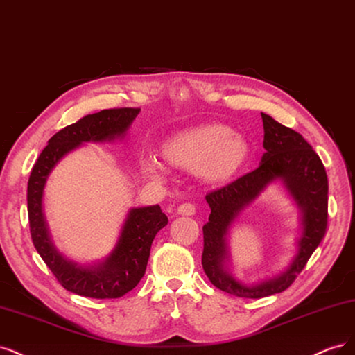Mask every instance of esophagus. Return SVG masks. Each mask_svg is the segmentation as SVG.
<instances>
[{
  "mask_svg": "<svg viewBox=\"0 0 355 355\" xmlns=\"http://www.w3.org/2000/svg\"><path fill=\"white\" fill-rule=\"evenodd\" d=\"M177 211H178L180 215H194V214H196V208H194V205L189 203V202L181 203Z\"/></svg>",
  "mask_w": 355,
  "mask_h": 355,
  "instance_id": "obj_1",
  "label": "esophagus"
}]
</instances>
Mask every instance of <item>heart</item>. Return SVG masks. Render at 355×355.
Segmentation results:
<instances>
[{
	"mask_svg": "<svg viewBox=\"0 0 355 355\" xmlns=\"http://www.w3.org/2000/svg\"><path fill=\"white\" fill-rule=\"evenodd\" d=\"M248 144L227 125L208 123L181 131L162 144V156L171 165L199 171L209 180H224L243 164ZM143 173L153 180L165 177V166L153 156L141 159Z\"/></svg>",
	"mask_w": 355,
	"mask_h": 355,
	"instance_id": "1",
	"label": "heart"
}]
</instances>
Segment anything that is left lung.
<instances>
[{"label": "left lung", "instance_id": "left-lung-1", "mask_svg": "<svg viewBox=\"0 0 355 355\" xmlns=\"http://www.w3.org/2000/svg\"><path fill=\"white\" fill-rule=\"evenodd\" d=\"M264 123V148L261 164L252 173L207 194L209 221L203 225L202 266L211 283L239 298H266L286 291L304 270L327 227V175L322 159L304 137L270 115L261 113ZM282 179L302 211L303 233L299 252L283 273L257 285H243L225 268L226 234L231 224L270 182Z\"/></svg>", "mask_w": 355, "mask_h": 355}]
</instances>
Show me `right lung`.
Listing matches in <instances>:
<instances>
[{
	"mask_svg": "<svg viewBox=\"0 0 355 355\" xmlns=\"http://www.w3.org/2000/svg\"><path fill=\"white\" fill-rule=\"evenodd\" d=\"M139 113L137 107L105 109L67 125L49 140L28 181V215L33 246L66 291L87 298H121L139 284L146 272L153 239L168 224V216L159 205L130 209L118 243L109 257L93 266H79L63 257L51 242L42 212L44 187L63 156L84 143L123 139Z\"/></svg>",
	"mask_w": 355,
	"mask_h": 355,
	"instance_id": "1",
	"label": "right lung"
}]
</instances>
